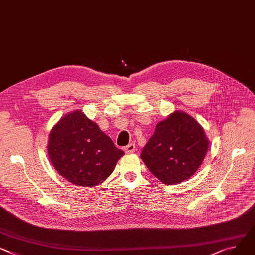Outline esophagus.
Returning <instances> with one entry per match:
<instances>
[{"label": "esophagus", "mask_w": 255, "mask_h": 255, "mask_svg": "<svg viewBox=\"0 0 255 255\" xmlns=\"http://www.w3.org/2000/svg\"><path fill=\"white\" fill-rule=\"evenodd\" d=\"M135 149H136V148H135V144L134 143H130L127 146L124 147V150H125L126 154H131V152L135 151Z\"/></svg>", "instance_id": "1"}]
</instances>
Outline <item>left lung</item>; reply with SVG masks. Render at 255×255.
Masks as SVG:
<instances>
[{"mask_svg":"<svg viewBox=\"0 0 255 255\" xmlns=\"http://www.w3.org/2000/svg\"><path fill=\"white\" fill-rule=\"evenodd\" d=\"M208 146L203 127L188 113L175 111L157 124L140 158L161 182L178 184L198 170Z\"/></svg>","mask_w":255,"mask_h":255,"instance_id":"left-lung-1","label":"left lung"}]
</instances>
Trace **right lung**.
Listing matches in <instances>:
<instances>
[{
	"label": "right lung",
	"mask_w": 255,
	"mask_h": 255,
	"mask_svg": "<svg viewBox=\"0 0 255 255\" xmlns=\"http://www.w3.org/2000/svg\"><path fill=\"white\" fill-rule=\"evenodd\" d=\"M47 148L59 175L84 188L103 183L125 155L82 110L65 115L53 126Z\"/></svg>",
	"instance_id": "right-lung-1"
}]
</instances>
